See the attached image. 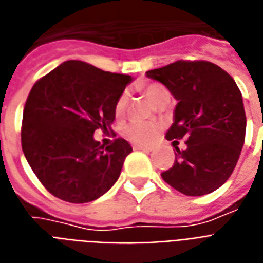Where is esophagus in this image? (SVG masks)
<instances>
[{
    "mask_svg": "<svg viewBox=\"0 0 263 263\" xmlns=\"http://www.w3.org/2000/svg\"><path fill=\"white\" fill-rule=\"evenodd\" d=\"M133 148L134 150H141V151H153V147H148V145H141V144H136Z\"/></svg>",
    "mask_w": 263,
    "mask_h": 263,
    "instance_id": "esophagus-1",
    "label": "esophagus"
}]
</instances>
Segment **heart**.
<instances>
[{
	"mask_svg": "<svg viewBox=\"0 0 263 263\" xmlns=\"http://www.w3.org/2000/svg\"><path fill=\"white\" fill-rule=\"evenodd\" d=\"M144 93L145 97L154 103L161 95L168 93V91L161 84H148V85L144 87ZM126 102H127L126 95H120L118 98V101L115 103V113H116V116H122L123 115L124 109H126ZM160 132L161 126L158 123H132L124 127L123 136L126 139H129L130 141H134V143L147 144V143L154 141L158 137Z\"/></svg>",
	"mask_w": 263,
	"mask_h": 263,
	"instance_id": "obj_1",
	"label": "heart"
}]
</instances>
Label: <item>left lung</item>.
I'll return each mask as SVG.
<instances>
[{"label": "left lung", "mask_w": 263, "mask_h": 263, "mask_svg": "<svg viewBox=\"0 0 263 263\" xmlns=\"http://www.w3.org/2000/svg\"><path fill=\"white\" fill-rule=\"evenodd\" d=\"M178 101L166 139L174 145L186 139V150L175 147L174 165L162 179L186 196L214 192L233 174L245 141L241 91L227 71L204 60H178L147 71Z\"/></svg>", "instance_id": "8db88e82"}]
</instances>
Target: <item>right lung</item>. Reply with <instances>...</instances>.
I'll return each instance as SVG.
<instances>
[{
	"instance_id": "obj_1",
	"label": "right lung",
	"mask_w": 263,
	"mask_h": 263,
	"mask_svg": "<svg viewBox=\"0 0 263 263\" xmlns=\"http://www.w3.org/2000/svg\"><path fill=\"white\" fill-rule=\"evenodd\" d=\"M132 77L70 60L34 82L24 108L22 150L40 183L64 202L87 203L118 181L132 145L93 139L109 133L115 103Z\"/></svg>"
}]
</instances>
